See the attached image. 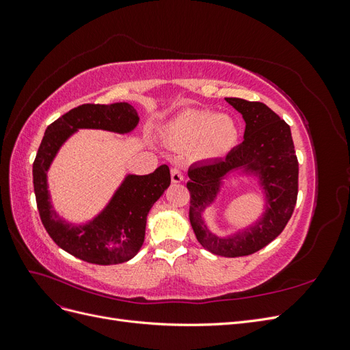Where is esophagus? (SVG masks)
<instances>
[{
  "label": "esophagus",
  "instance_id": "34e87169",
  "mask_svg": "<svg viewBox=\"0 0 350 350\" xmlns=\"http://www.w3.org/2000/svg\"><path fill=\"white\" fill-rule=\"evenodd\" d=\"M171 179H172L174 184L183 183L184 181V174L181 172V169H179V167H172L171 169Z\"/></svg>",
  "mask_w": 350,
  "mask_h": 350
}]
</instances>
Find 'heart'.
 Instances as JSON below:
<instances>
[{
	"mask_svg": "<svg viewBox=\"0 0 350 350\" xmlns=\"http://www.w3.org/2000/svg\"><path fill=\"white\" fill-rule=\"evenodd\" d=\"M167 137L181 147H194L201 161L225 156L238 142V125L229 115L208 109L179 112L166 125Z\"/></svg>",
	"mask_w": 350,
	"mask_h": 350,
	"instance_id": "1",
	"label": "heart"
}]
</instances>
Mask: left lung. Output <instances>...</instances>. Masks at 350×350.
<instances>
[{"instance_id":"1","label":"left lung","mask_w":350,"mask_h":350,"mask_svg":"<svg viewBox=\"0 0 350 350\" xmlns=\"http://www.w3.org/2000/svg\"><path fill=\"white\" fill-rule=\"evenodd\" d=\"M226 102L245 121L243 142L225 159L194 163L188 169L189 224L197 241L211 254L242 257L257 252L282 234L296 204L299 167L291 126L278 113L261 102L239 98H226ZM232 173L258 179L265 196V211L248 228L217 237L206 226L204 211Z\"/></svg>"}]
</instances>
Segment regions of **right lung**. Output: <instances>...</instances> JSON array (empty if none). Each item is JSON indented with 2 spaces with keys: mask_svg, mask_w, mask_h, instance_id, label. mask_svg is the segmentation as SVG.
<instances>
[{
  "mask_svg": "<svg viewBox=\"0 0 350 350\" xmlns=\"http://www.w3.org/2000/svg\"><path fill=\"white\" fill-rule=\"evenodd\" d=\"M139 121V113L130 103H88L52 122L42 139L33 162V187L42 224L59 248L83 261L111 266L131 260L140 251L147 215L171 185V172L162 165L149 175L126 174L96 216L84 224H71L52 206L48 171L61 147L79 130L129 134Z\"/></svg>",
  "mask_w": 350,
  "mask_h": 350,
  "instance_id": "obj_1",
  "label": "right lung"
}]
</instances>
